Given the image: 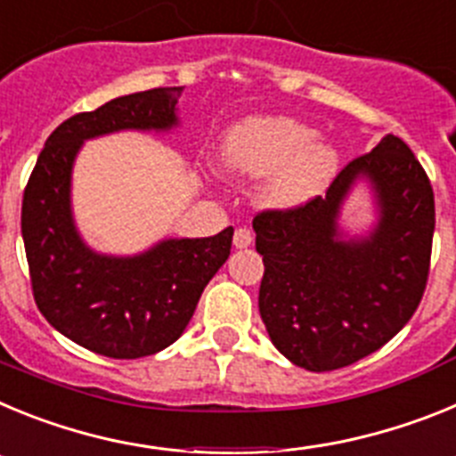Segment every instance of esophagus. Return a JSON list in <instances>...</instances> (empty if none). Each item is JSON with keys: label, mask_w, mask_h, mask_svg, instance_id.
<instances>
[{"label": "esophagus", "mask_w": 456, "mask_h": 456, "mask_svg": "<svg viewBox=\"0 0 456 456\" xmlns=\"http://www.w3.org/2000/svg\"><path fill=\"white\" fill-rule=\"evenodd\" d=\"M232 244L235 248H247L253 244V232L248 228H237L235 235H232Z\"/></svg>", "instance_id": "34e87169"}]
</instances>
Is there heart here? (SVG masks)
<instances>
[{
  "label": "heart",
  "instance_id": "obj_1",
  "mask_svg": "<svg viewBox=\"0 0 456 456\" xmlns=\"http://www.w3.org/2000/svg\"><path fill=\"white\" fill-rule=\"evenodd\" d=\"M292 118H251L237 125L221 146V168L241 178H265L269 208H299L329 187L340 164L331 143Z\"/></svg>",
  "mask_w": 456,
  "mask_h": 456
}]
</instances>
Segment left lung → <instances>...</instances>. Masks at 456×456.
I'll return each instance as SVG.
<instances>
[{
	"instance_id": "8db88e82",
	"label": "left lung",
	"mask_w": 456,
	"mask_h": 456,
	"mask_svg": "<svg viewBox=\"0 0 456 456\" xmlns=\"http://www.w3.org/2000/svg\"><path fill=\"white\" fill-rule=\"evenodd\" d=\"M358 177L373 184L379 221L368 238L342 240L337 216ZM434 224L432 183L395 134L342 168L324 199L256 215L265 263L257 305L273 347L310 372L384 347L425 294Z\"/></svg>"
}]
</instances>
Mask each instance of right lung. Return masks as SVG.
Instances as JSON below:
<instances>
[{"instance_id": "obj_1", "label": "right lung", "mask_w": 456, "mask_h": 456, "mask_svg": "<svg viewBox=\"0 0 456 456\" xmlns=\"http://www.w3.org/2000/svg\"><path fill=\"white\" fill-rule=\"evenodd\" d=\"M183 86L132 93L63 120L45 141L22 199V240L38 310L56 331L109 358H141L178 340L209 278L231 256L232 228L200 240H164L132 257L95 253L70 209L79 148L120 130L178 125Z\"/></svg>"}]
</instances>
